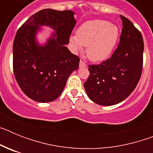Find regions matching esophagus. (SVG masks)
I'll list each match as a JSON object with an SVG mask.
<instances>
[{"label": "esophagus", "mask_w": 153, "mask_h": 153, "mask_svg": "<svg viewBox=\"0 0 153 153\" xmlns=\"http://www.w3.org/2000/svg\"><path fill=\"white\" fill-rule=\"evenodd\" d=\"M79 67H86V63H84V62H83L82 61V60H80V61H79Z\"/></svg>", "instance_id": "esophagus-1"}]
</instances>
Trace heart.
<instances>
[{
  "label": "heart",
  "instance_id": "b5f03b06",
  "mask_svg": "<svg viewBox=\"0 0 153 153\" xmlns=\"http://www.w3.org/2000/svg\"><path fill=\"white\" fill-rule=\"evenodd\" d=\"M77 36H70V43L75 51L87 47L86 55L93 62L106 60L114 51L120 39V30L117 25L102 20L83 23L76 31Z\"/></svg>",
  "mask_w": 153,
  "mask_h": 153
}]
</instances>
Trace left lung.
Instances as JSON below:
<instances>
[{
    "label": "left lung",
    "mask_w": 153,
    "mask_h": 153,
    "mask_svg": "<svg viewBox=\"0 0 153 153\" xmlns=\"http://www.w3.org/2000/svg\"><path fill=\"white\" fill-rule=\"evenodd\" d=\"M120 18L123 29L117 50L101 64L88 66L90 74L84 83L89 98L101 106L123 101L136 88L142 74L143 36L129 19L123 15Z\"/></svg>",
    "instance_id": "1"
}]
</instances>
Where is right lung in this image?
I'll return each mask as SVG.
<instances>
[{
    "label": "right lung",
    "instance_id": "add662e5",
    "mask_svg": "<svg viewBox=\"0 0 153 153\" xmlns=\"http://www.w3.org/2000/svg\"><path fill=\"white\" fill-rule=\"evenodd\" d=\"M72 10L44 9L19 28L13 44V67L16 80L24 94L39 102L60 97L68 77L79 68V58L66 45L76 23ZM41 26L55 32L44 44L37 35Z\"/></svg>",
    "mask_w": 153,
    "mask_h": 153
}]
</instances>
